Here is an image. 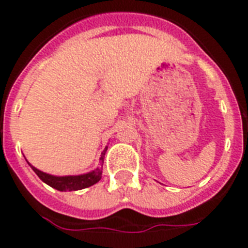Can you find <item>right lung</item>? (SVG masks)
Wrapping results in <instances>:
<instances>
[{"label":"right lung","instance_id":"obj_1","mask_svg":"<svg viewBox=\"0 0 248 248\" xmlns=\"http://www.w3.org/2000/svg\"><path fill=\"white\" fill-rule=\"evenodd\" d=\"M108 147L102 151L101 158H99V166L97 169H94L93 171H89L86 174H81V175H65V177H57V175H51V174H46V172L41 171L37 167L31 166L29 162V166L33 169V171L40 177L42 182H45L46 185H49L53 188H56L58 191H77V190H82L86 188L93 185H95L97 182L101 181L102 178V165L103 158L106 154Z\"/></svg>","mask_w":248,"mask_h":248}]
</instances>
